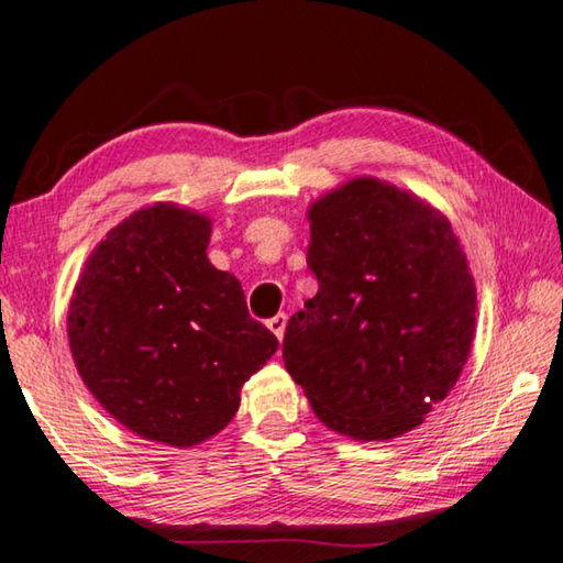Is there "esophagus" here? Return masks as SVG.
Listing matches in <instances>:
<instances>
[{"instance_id":"1","label":"esophagus","mask_w":563,"mask_h":563,"mask_svg":"<svg viewBox=\"0 0 563 563\" xmlns=\"http://www.w3.org/2000/svg\"><path fill=\"white\" fill-rule=\"evenodd\" d=\"M285 325H288V316H285V312H278V316L268 320V328L278 340H283L285 335Z\"/></svg>"}]
</instances>
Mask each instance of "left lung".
I'll use <instances>...</instances> for the list:
<instances>
[{
  "label": "left lung",
  "mask_w": 563,
  "mask_h": 563,
  "mask_svg": "<svg viewBox=\"0 0 563 563\" xmlns=\"http://www.w3.org/2000/svg\"><path fill=\"white\" fill-rule=\"evenodd\" d=\"M308 221L318 295L285 328V369L332 432H412L472 350L476 288L460 238L424 198L373 176L328 190Z\"/></svg>",
  "instance_id": "left-lung-1"
}]
</instances>
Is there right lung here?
<instances>
[{
	"mask_svg": "<svg viewBox=\"0 0 563 563\" xmlns=\"http://www.w3.org/2000/svg\"><path fill=\"white\" fill-rule=\"evenodd\" d=\"M211 218L154 203L93 247L74 285L66 335L97 402L133 434L168 446L211 440L241 387L278 350L251 318L241 280L213 268Z\"/></svg>",
	"mask_w": 563,
	"mask_h": 563,
	"instance_id": "right-lung-1",
	"label": "right lung"
}]
</instances>
